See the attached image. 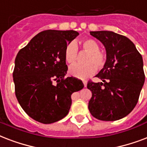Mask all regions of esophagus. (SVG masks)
Returning a JSON list of instances; mask_svg holds the SVG:
<instances>
[{
	"label": "esophagus",
	"instance_id": "esophagus-1",
	"mask_svg": "<svg viewBox=\"0 0 147 147\" xmlns=\"http://www.w3.org/2000/svg\"><path fill=\"white\" fill-rule=\"evenodd\" d=\"M82 82H83V84H84V86H85V87H86V86H87V81L84 79V80H82Z\"/></svg>",
	"mask_w": 147,
	"mask_h": 147
}]
</instances>
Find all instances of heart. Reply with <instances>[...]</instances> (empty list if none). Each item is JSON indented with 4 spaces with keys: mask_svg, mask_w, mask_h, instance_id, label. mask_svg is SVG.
I'll return each instance as SVG.
<instances>
[{
    "mask_svg": "<svg viewBox=\"0 0 147 147\" xmlns=\"http://www.w3.org/2000/svg\"><path fill=\"white\" fill-rule=\"evenodd\" d=\"M79 44L83 50L88 53L85 59L86 64L71 65L69 67V75L78 78H86L96 71L98 69H102L105 66L107 60V55L102 51H100V45L96 40L93 39H84L79 41ZM78 47L74 42H69L66 45L64 51V56L65 62L68 64H72L78 58Z\"/></svg>",
    "mask_w": 147,
    "mask_h": 147,
    "instance_id": "heart-1",
    "label": "heart"
}]
</instances>
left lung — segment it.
<instances>
[{
	"mask_svg": "<svg viewBox=\"0 0 147 147\" xmlns=\"http://www.w3.org/2000/svg\"><path fill=\"white\" fill-rule=\"evenodd\" d=\"M90 34L105 46L107 60L96 76L102 82H88L92 93L88 109L100 121H117L137 104L145 81L143 58L124 36L111 31H92Z\"/></svg>",
	"mask_w": 147,
	"mask_h": 147,
	"instance_id": "obj_1",
	"label": "left lung"
}]
</instances>
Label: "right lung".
<instances>
[{
    "instance_id": "obj_1",
    "label": "right lung",
    "mask_w": 147,
    "mask_h": 147,
    "mask_svg": "<svg viewBox=\"0 0 147 147\" xmlns=\"http://www.w3.org/2000/svg\"><path fill=\"white\" fill-rule=\"evenodd\" d=\"M75 30H48L36 35L15 59V94L33 120L52 123L66 116L71 94L82 89V82L67 77L66 45L78 35Z\"/></svg>"
}]
</instances>
